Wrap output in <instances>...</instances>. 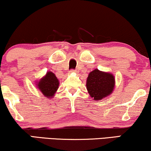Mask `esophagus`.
Segmentation results:
<instances>
[{
    "mask_svg": "<svg viewBox=\"0 0 151 151\" xmlns=\"http://www.w3.org/2000/svg\"><path fill=\"white\" fill-rule=\"evenodd\" d=\"M76 70H73V69H72V70H70V73H76Z\"/></svg>",
    "mask_w": 151,
    "mask_h": 151,
    "instance_id": "1",
    "label": "esophagus"
}]
</instances>
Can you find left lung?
<instances>
[{
	"label": "left lung",
	"mask_w": 151,
	"mask_h": 151,
	"mask_svg": "<svg viewBox=\"0 0 151 151\" xmlns=\"http://www.w3.org/2000/svg\"><path fill=\"white\" fill-rule=\"evenodd\" d=\"M115 86L114 76L111 73L94 69L89 73L86 81L87 92L94 101L107 97L113 92Z\"/></svg>",
	"instance_id": "obj_1"
}]
</instances>
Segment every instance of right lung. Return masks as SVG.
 <instances>
[{"label":"right lung","instance_id":"obj_1","mask_svg":"<svg viewBox=\"0 0 151 151\" xmlns=\"http://www.w3.org/2000/svg\"><path fill=\"white\" fill-rule=\"evenodd\" d=\"M36 85L45 97L51 99L58 90L59 81L54 73L47 71L43 77L36 82Z\"/></svg>","mask_w":151,"mask_h":151}]
</instances>
